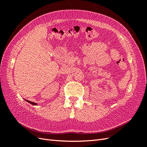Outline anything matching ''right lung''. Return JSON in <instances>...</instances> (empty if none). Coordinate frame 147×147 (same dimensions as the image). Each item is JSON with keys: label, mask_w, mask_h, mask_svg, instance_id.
Returning <instances> with one entry per match:
<instances>
[{"label": "right lung", "mask_w": 147, "mask_h": 147, "mask_svg": "<svg viewBox=\"0 0 147 147\" xmlns=\"http://www.w3.org/2000/svg\"><path fill=\"white\" fill-rule=\"evenodd\" d=\"M26 101H27L28 102H29V103L33 105H37V103H35V102H32L29 101V100H26Z\"/></svg>", "instance_id": "add662e5"}]
</instances>
